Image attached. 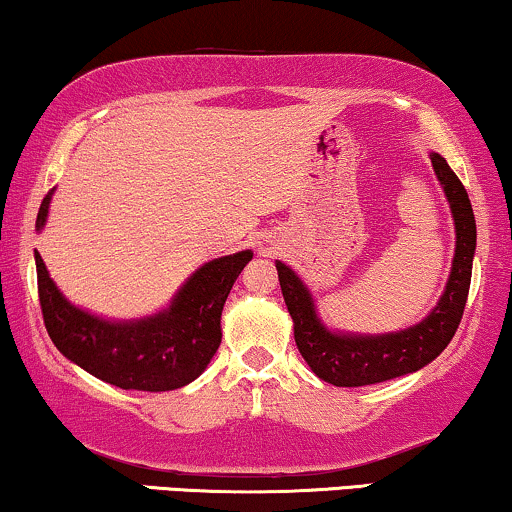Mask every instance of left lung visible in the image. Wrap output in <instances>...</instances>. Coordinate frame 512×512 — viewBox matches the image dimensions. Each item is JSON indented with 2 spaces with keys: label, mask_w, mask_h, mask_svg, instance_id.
I'll return each mask as SVG.
<instances>
[{
  "label": "left lung",
  "mask_w": 512,
  "mask_h": 512,
  "mask_svg": "<svg viewBox=\"0 0 512 512\" xmlns=\"http://www.w3.org/2000/svg\"><path fill=\"white\" fill-rule=\"evenodd\" d=\"M443 191L450 200L457 228V251H454L452 272L445 293L424 321L405 331L389 335H340L331 333L321 324L310 291L300 282L289 265L277 261L279 284H282L284 303L293 319L298 352L303 354L314 375L335 387H366L394 377L415 373L431 363L457 333L459 321L471 289V270L475 254V216L471 200L457 174L450 170L447 160L431 153Z\"/></svg>",
  "instance_id": "1"
}]
</instances>
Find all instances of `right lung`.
<instances>
[{
  "label": "right lung",
  "instance_id": "add662e5",
  "mask_svg": "<svg viewBox=\"0 0 512 512\" xmlns=\"http://www.w3.org/2000/svg\"><path fill=\"white\" fill-rule=\"evenodd\" d=\"M51 195L53 191H48L41 202L37 230L44 228ZM251 256V251H240L209 261L181 286L165 312L114 324L69 305L34 251L46 331L69 361L114 387L179 389L193 382L219 349L223 303Z\"/></svg>",
  "mask_w": 512,
  "mask_h": 512
}]
</instances>
